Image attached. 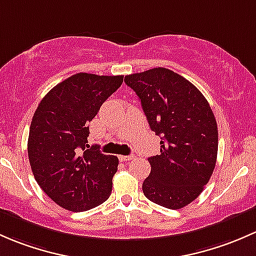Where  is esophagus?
Listing matches in <instances>:
<instances>
[{"label":"esophagus","mask_w":256,"mask_h":256,"mask_svg":"<svg viewBox=\"0 0 256 256\" xmlns=\"http://www.w3.org/2000/svg\"><path fill=\"white\" fill-rule=\"evenodd\" d=\"M134 159V155H120V162H128V160Z\"/></svg>","instance_id":"esophagus-1"}]
</instances>
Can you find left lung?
Returning a JSON list of instances; mask_svg holds the SVG:
<instances>
[{"label": "left lung", "mask_w": 256, "mask_h": 256, "mask_svg": "<svg viewBox=\"0 0 256 256\" xmlns=\"http://www.w3.org/2000/svg\"><path fill=\"white\" fill-rule=\"evenodd\" d=\"M124 82L142 102L150 129L162 136L160 154L143 182L148 200L178 210L204 191L216 166L218 128L204 94L188 80L165 68L132 74Z\"/></svg>", "instance_id": "left-lung-1"}]
</instances>
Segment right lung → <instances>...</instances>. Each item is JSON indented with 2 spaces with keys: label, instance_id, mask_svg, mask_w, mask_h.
Returning <instances> with one entry per match:
<instances>
[{
  "label": "right lung",
  "instance_id": "1",
  "mask_svg": "<svg viewBox=\"0 0 256 256\" xmlns=\"http://www.w3.org/2000/svg\"><path fill=\"white\" fill-rule=\"evenodd\" d=\"M122 82V75L75 74L50 90L34 112L28 138L32 171L65 210L84 212L110 196L118 158L88 146V123Z\"/></svg>",
  "mask_w": 256,
  "mask_h": 256
}]
</instances>
